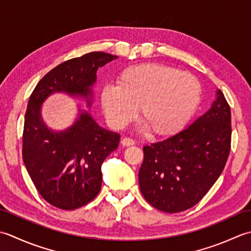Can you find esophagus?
Returning <instances> with one entry per match:
<instances>
[{
    "mask_svg": "<svg viewBox=\"0 0 251 251\" xmlns=\"http://www.w3.org/2000/svg\"><path fill=\"white\" fill-rule=\"evenodd\" d=\"M121 144L124 146H133L135 144V142L130 139V137H124L121 141Z\"/></svg>",
    "mask_w": 251,
    "mask_h": 251,
    "instance_id": "esophagus-1",
    "label": "esophagus"
}]
</instances>
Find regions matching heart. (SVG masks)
Instances as JSON below:
<instances>
[{
	"instance_id": "1",
	"label": "heart",
	"mask_w": 251,
	"mask_h": 251,
	"mask_svg": "<svg viewBox=\"0 0 251 251\" xmlns=\"http://www.w3.org/2000/svg\"><path fill=\"white\" fill-rule=\"evenodd\" d=\"M201 100V84L195 75L171 66L148 63L130 66L117 76V86L101 89L100 103L111 126L122 129L140 119L155 136L180 132Z\"/></svg>"
}]
</instances>
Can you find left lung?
<instances>
[{
	"instance_id": "obj_1",
	"label": "left lung",
	"mask_w": 251,
	"mask_h": 251,
	"mask_svg": "<svg viewBox=\"0 0 251 251\" xmlns=\"http://www.w3.org/2000/svg\"><path fill=\"white\" fill-rule=\"evenodd\" d=\"M231 108L222 91L206 114L177 134L143 147L140 190L152 207L181 212L201 201L231 151Z\"/></svg>"
}]
</instances>
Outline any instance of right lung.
Here are the masks:
<instances>
[{
  "label": "right lung",
  "mask_w": 251,
  "mask_h": 251,
  "mask_svg": "<svg viewBox=\"0 0 251 251\" xmlns=\"http://www.w3.org/2000/svg\"><path fill=\"white\" fill-rule=\"evenodd\" d=\"M117 58L104 52H91L66 60L45 75L30 95L25 115L23 159L40 195L63 210L85 206L101 187V163L119 145L120 134L100 127L88 112L69 129L49 130L40 108L49 95L66 92L89 97L99 67Z\"/></svg>",
  "instance_id": "right-lung-1"
}]
</instances>
